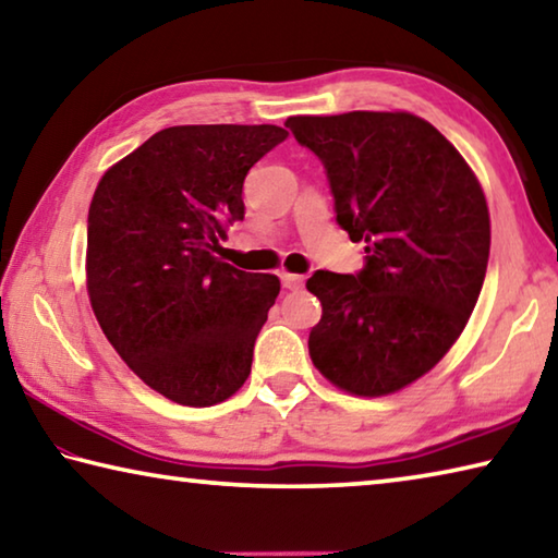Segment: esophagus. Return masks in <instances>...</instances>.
I'll return each instance as SVG.
<instances>
[{
    "label": "esophagus",
    "instance_id": "obj_1",
    "mask_svg": "<svg viewBox=\"0 0 558 558\" xmlns=\"http://www.w3.org/2000/svg\"><path fill=\"white\" fill-rule=\"evenodd\" d=\"M280 282H282V288H288V290H300L302 286H305V276H295V272H280Z\"/></svg>",
    "mask_w": 558,
    "mask_h": 558
}]
</instances>
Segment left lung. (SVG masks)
Segmentation results:
<instances>
[{"label":"left lung","mask_w":558,"mask_h":558,"mask_svg":"<svg viewBox=\"0 0 558 558\" xmlns=\"http://www.w3.org/2000/svg\"><path fill=\"white\" fill-rule=\"evenodd\" d=\"M325 165L337 223L364 243L356 276L317 270L323 302L310 356L356 396H386L430 372L465 329L489 258L477 177L440 132L411 112L288 118Z\"/></svg>","instance_id":"left-lung-1"}]
</instances>
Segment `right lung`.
Segmentation results:
<instances>
[{"mask_svg":"<svg viewBox=\"0 0 558 558\" xmlns=\"http://www.w3.org/2000/svg\"><path fill=\"white\" fill-rule=\"evenodd\" d=\"M288 137L278 125H177L112 165L88 209L90 307L149 389L214 405L251 374L280 280L216 258L241 221L243 179Z\"/></svg>","mask_w":558,"mask_h":558,"instance_id":"obj_1","label":"right lung"}]
</instances>
